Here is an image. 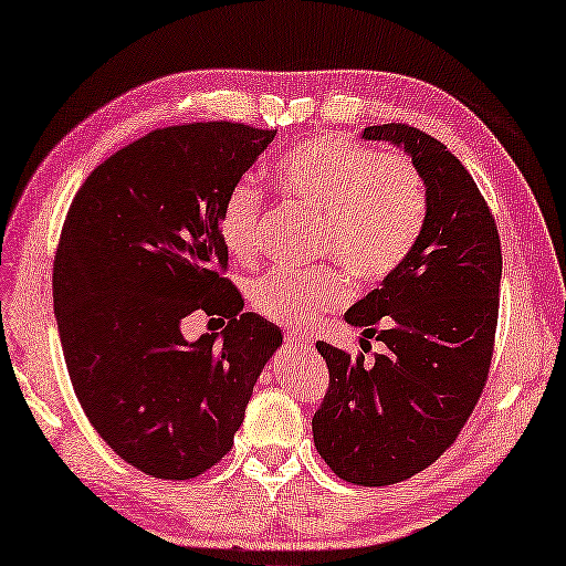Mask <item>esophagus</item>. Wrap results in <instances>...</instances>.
Returning a JSON list of instances; mask_svg holds the SVG:
<instances>
[{"label":"esophagus","mask_w":566,"mask_h":566,"mask_svg":"<svg viewBox=\"0 0 566 566\" xmlns=\"http://www.w3.org/2000/svg\"><path fill=\"white\" fill-rule=\"evenodd\" d=\"M285 345L287 347H311L313 343H311V337H307V333H287L285 335Z\"/></svg>","instance_id":"esophagus-1"}]
</instances>
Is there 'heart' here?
I'll return each instance as SVG.
<instances>
[{"instance_id": "heart-1", "label": "heart", "mask_w": 566, "mask_h": 566, "mask_svg": "<svg viewBox=\"0 0 566 566\" xmlns=\"http://www.w3.org/2000/svg\"><path fill=\"white\" fill-rule=\"evenodd\" d=\"M275 187L291 205L317 217L315 253L337 263L307 271H273L251 285L261 317L301 327L349 301V275L377 285L397 273L429 219V191L401 153H377L343 135L295 145L275 165ZM261 195L237 182L221 201L219 237L233 259L259 253Z\"/></svg>"}]
</instances>
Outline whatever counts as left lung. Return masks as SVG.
<instances>
[{
	"label": "left lung",
	"mask_w": 566,
	"mask_h": 566,
	"mask_svg": "<svg viewBox=\"0 0 566 566\" xmlns=\"http://www.w3.org/2000/svg\"><path fill=\"white\" fill-rule=\"evenodd\" d=\"M361 137L401 145L429 191V219L409 259L345 313L387 345L384 355L365 361L361 352L315 345L329 371L313 416L315 449L337 478L377 488L439 461L481 399L503 251L493 211L449 147L403 123L365 127Z\"/></svg>",
	"instance_id": "left-lung-1"
}]
</instances>
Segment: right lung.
Segmentation results:
<instances>
[{
    "label": "right lung",
    "mask_w": 566,
    "mask_h": 566,
    "mask_svg": "<svg viewBox=\"0 0 566 566\" xmlns=\"http://www.w3.org/2000/svg\"><path fill=\"white\" fill-rule=\"evenodd\" d=\"M273 130L159 127L98 165L63 221L53 311L73 391L101 439L153 478L189 481L231 451L281 329L243 311L219 237L227 191ZM228 319L187 344L184 317Z\"/></svg>",
    "instance_id": "1"
}]
</instances>
